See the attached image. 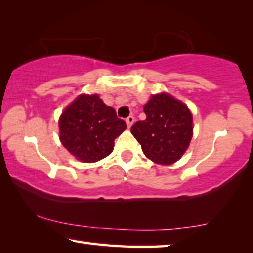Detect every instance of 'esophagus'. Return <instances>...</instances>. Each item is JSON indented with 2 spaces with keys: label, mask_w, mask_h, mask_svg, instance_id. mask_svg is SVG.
<instances>
[{
  "label": "esophagus",
  "mask_w": 253,
  "mask_h": 253,
  "mask_svg": "<svg viewBox=\"0 0 253 253\" xmlns=\"http://www.w3.org/2000/svg\"><path fill=\"white\" fill-rule=\"evenodd\" d=\"M133 123H134V117L133 116H129V117L126 118V124H127V127H128V128H130V126H132Z\"/></svg>",
  "instance_id": "34e87169"
}]
</instances>
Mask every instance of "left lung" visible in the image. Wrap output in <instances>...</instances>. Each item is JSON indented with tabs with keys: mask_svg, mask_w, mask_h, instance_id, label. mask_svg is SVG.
Wrapping results in <instances>:
<instances>
[{
	"mask_svg": "<svg viewBox=\"0 0 253 253\" xmlns=\"http://www.w3.org/2000/svg\"><path fill=\"white\" fill-rule=\"evenodd\" d=\"M143 111L146 119L136 121L130 128L143 154L157 164L169 166L177 162L193 135L191 111L168 93L151 96Z\"/></svg>",
	"mask_w": 253,
	"mask_h": 253,
	"instance_id": "obj_1",
	"label": "left lung"
}]
</instances>
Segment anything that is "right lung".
Here are the masks:
<instances>
[{
	"mask_svg": "<svg viewBox=\"0 0 253 253\" xmlns=\"http://www.w3.org/2000/svg\"><path fill=\"white\" fill-rule=\"evenodd\" d=\"M113 107L98 95H81L67 106L59 119L60 141L63 147L84 163L109 156L114 140L126 129Z\"/></svg>",
	"mask_w": 253,
	"mask_h": 253,
	"instance_id": "1",
	"label": "right lung"
}]
</instances>
